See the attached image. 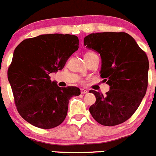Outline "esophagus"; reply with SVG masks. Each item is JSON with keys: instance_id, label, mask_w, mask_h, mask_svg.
Returning <instances> with one entry per match:
<instances>
[{"instance_id": "obj_1", "label": "esophagus", "mask_w": 156, "mask_h": 156, "mask_svg": "<svg viewBox=\"0 0 156 156\" xmlns=\"http://www.w3.org/2000/svg\"><path fill=\"white\" fill-rule=\"evenodd\" d=\"M80 92H81V94H86L88 92V91L86 90V89H80Z\"/></svg>"}]
</instances>
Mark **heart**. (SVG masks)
I'll use <instances>...</instances> for the list:
<instances>
[{
	"instance_id": "1",
	"label": "heart",
	"mask_w": 156,
	"mask_h": 156,
	"mask_svg": "<svg viewBox=\"0 0 156 156\" xmlns=\"http://www.w3.org/2000/svg\"><path fill=\"white\" fill-rule=\"evenodd\" d=\"M92 54H94V53H92V52H88V53H86V55H92Z\"/></svg>"
}]
</instances>
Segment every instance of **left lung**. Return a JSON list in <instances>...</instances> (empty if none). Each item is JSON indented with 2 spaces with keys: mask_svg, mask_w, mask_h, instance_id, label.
Here are the masks:
<instances>
[{
  "mask_svg": "<svg viewBox=\"0 0 156 156\" xmlns=\"http://www.w3.org/2000/svg\"><path fill=\"white\" fill-rule=\"evenodd\" d=\"M84 45L100 54L101 77L110 86L105 95L89 91L96 98L89 112L101 125L122 124L133 115L146 95L147 55L126 32L92 33L84 38Z\"/></svg>",
  "mask_w": 156,
  "mask_h": 156,
  "instance_id": "left-lung-1",
  "label": "left lung"
}]
</instances>
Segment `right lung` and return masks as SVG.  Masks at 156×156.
I'll list each match as a JSON object with an SVG mask.
<instances>
[{"mask_svg":"<svg viewBox=\"0 0 156 156\" xmlns=\"http://www.w3.org/2000/svg\"><path fill=\"white\" fill-rule=\"evenodd\" d=\"M78 48L77 36L58 33L27 38L15 48L7 76L16 109L29 124L51 129L64 121L69 100L80 89L59 87L49 74L62 70Z\"/></svg>","mask_w":156,"mask_h":156,"instance_id":"1","label":"right lung"}]
</instances>
